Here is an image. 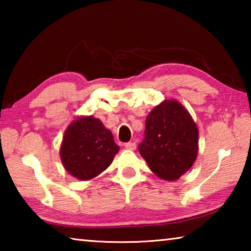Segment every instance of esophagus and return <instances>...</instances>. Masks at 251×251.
Segmentation results:
<instances>
[{
  "instance_id": "1",
  "label": "esophagus",
  "mask_w": 251,
  "mask_h": 251,
  "mask_svg": "<svg viewBox=\"0 0 251 251\" xmlns=\"http://www.w3.org/2000/svg\"><path fill=\"white\" fill-rule=\"evenodd\" d=\"M125 147L127 148V150H131L134 151L136 148V144L134 142H128V143H125Z\"/></svg>"
}]
</instances>
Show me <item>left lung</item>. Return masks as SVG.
I'll list each match as a JSON object with an SVG mask.
<instances>
[{
    "label": "left lung",
    "instance_id": "8db88e82",
    "mask_svg": "<svg viewBox=\"0 0 251 251\" xmlns=\"http://www.w3.org/2000/svg\"><path fill=\"white\" fill-rule=\"evenodd\" d=\"M138 151L156 176L176 180L196 160L197 126L181 104L165 100L148 114Z\"/></svg>",
    "mask_w": 251,
    "mask_h": 251
}]
</instances>
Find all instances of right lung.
I'll return each mask as SVG.
<instances>
[{"label": "right lung", "mask_w": 251, "mask_h": 251, "mask_svg": "<svg viewBox=\"0 0 251 251\" xmlns=\"http://www.w3.org/2000/svg\"><path fill=\"white\" fill-rule=\"evenodd\" d=\"M113 134L93 116L79 117L69 126L61 146V159L67 172L88 180L107 168L117 154Z\"/></svg>", "instance_id": "obj_1"}]
</instances>
